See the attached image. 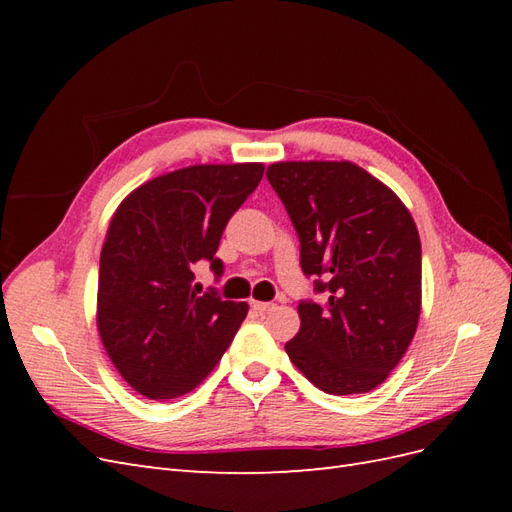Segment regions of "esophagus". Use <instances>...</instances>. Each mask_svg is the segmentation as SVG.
Listing matches in <instances>:
<instances>
[{
	"instance_id": "34e87169",
	"label": "esophagus",
	"mask_w": 512,
	"mask_h": 512,
	"mask_svg": "<svg viewBox=\"0 0 512 512\" xmlns=\"http://www.w3.org/2000/svg\"><path fill=\"white\" fill-rule=\"evenodd\" d=\"M252 307L256 309V312L265 314V312H271V309H273L275 305H273V303H267V301H252Z\"/></svg>"
}]
</instances>
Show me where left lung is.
Segmentation results:
<instances>
[{"instance_id":"1","label":"left lung","mask_w":512,"mask_h":512,"mask_svg":"<svg viewBox=\"0 0 512 512\" xmlns=\"http://www.w3.org/2000/svg\"><path fill=\"white\" fill-rule=\"evenodd\" d=\"M267 177L297 228L303 273L327 292L324 305L299 303L290 361L329 395L376 389L421 316V239L408 207L348 160L275 162Z\"/></svg>"}]
</instances>
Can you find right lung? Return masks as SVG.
<instances>
[{"instance_id": "add662e5", "label": "right lung", "mask_w": 512, "mask_h": 512, "mask_svg": "<svg viewBox=\"0 0 512 512\" xmlns=\"http://www.w3.org/2000/svg\"><path fill=\"white\" fill-rule=\"evenodd\" d=\"M265 164H196L138 185L121 200L100 254L96 322L102 346L132 389L175 399L218 365L247 303L192 290V267L215 258L222 232Z\"/></svg>"}]
</instances>
